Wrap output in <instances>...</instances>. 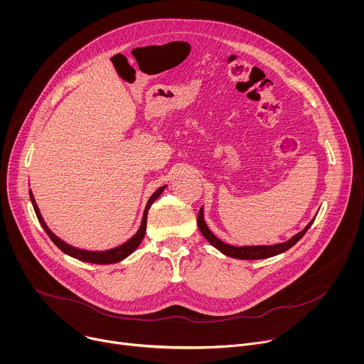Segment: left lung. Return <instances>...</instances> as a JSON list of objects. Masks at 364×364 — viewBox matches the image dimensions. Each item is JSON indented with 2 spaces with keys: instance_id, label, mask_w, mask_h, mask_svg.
I'll return each instance as SVG.
<instances>
[{
  "instance_id": "8db88e82",
  "label": "left lung",
  "mask_w": 364,
  "mask_h": 364,
  "mask_svg": "<svg viewBox=\"0 0 364 364\" xmlns=\"http://www.w3.org/2000/svg\"><path fill=\"white\" fill-rule=\"evenodd\" d=\"M203 207L198 210V216H197V225L198 229L201 232V235L207 239L212 246H215L218 250H220L223 255L235 257V259H245V261H253V259H267V257H272L277 256L279 253L287 252L289 247H292L304 235L305 232L309 229V226L313 225L314 219L311 220L301 232H298L296 235H294L289 240L284 242V243H277V245H255V246H233L229 243H225L223 240H220L218 236L213 235V232L209 229V226L205 225L204 222V213H203Z\"/></svg>"
}]
</instances>
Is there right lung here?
Listing matches in <instances>:
<instances>
[{"label": "right lung", "instance_id": "right-lung-1", "mask_svg": "<svg viewBox=\"0 0 364 364\" xmlns=\"http://www.w3.org/2000/svg\"><path fill=\"white\" fill-rule=\"evenodd\" d=\"M166 187H167V186L160 187L157 191H155V193L149 197V200H148V203H146V205H145V210H144V216H142L141 226H139V229L136 230V233H135L129 240H127L125 243H122V245H119V246H117V247L108 249V250H86V249H79V247H75V246L66 243V242L62 240L60 237H58L53 232H51V230L48 229V226L46 225V222H44V219H43V216H41V213H40V210H38V205H37V203H36V200H34V196H33L31 190H30L28 193H30V200H31V203H33L34 212H36V216H37L40 225L43 226L44 232L48 235V237L51 239V242H53L62 252H65L66 255H69V256H72V257L79 259V261H82V262L97 264V265H111V264H117V262L124 261L125 257H128V256L139 246V243L142 242V239H144V236H145V230H146V216H148L149 207H151V204H152L155 200H157V198L161 196V193L164 191Z\"/></svg>", "mask_w": 364, "mask_h": 364}]
</instances>
